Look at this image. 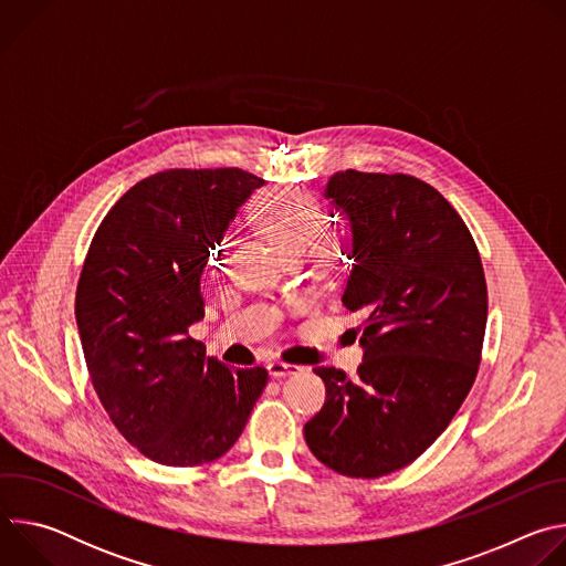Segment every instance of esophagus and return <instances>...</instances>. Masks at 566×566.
Here are the masks:
<instances>
[{"instance_id":"obj_1","label":"esophagus","mask_w":566,"mask_h":566,"mask_svg":"<svg viewBox=\"0 0 566 566\" xmlns=\"http://www.w3.org/2000/svg\"><path fill=\"white\" fill-rule=\"evenodd\" d=\"M266 369H269V374H271L273 378H284V376H293V374H297V371H300V367H297V365H289V363H282V360H273V363H269V365H266Z\"/></svg>"}]
</instances>
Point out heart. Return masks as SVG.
Listing matches in <instances>:
<instances>
[{
    "label": "heart",
    "mask_w": 566,
    "mask_h": 566,
    "mask_svg": "<svg viewBox=\"0 0 566 566\" xmlns=\"http://www.w3.org/2000/svg\"><path fill=\"white\" fill-rule=\"evenodd\" d=\"M258 221L284 258H302L311 248V260L317 269H329L340 260L343 241L336 234H319L322 214L319 201L300 190L264 195L258 201Z\"/></svg>",
    "instance_id": "1"
}]
</instances>
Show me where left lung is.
I'll return each instance as SVG.
<instances>
[{"mask_svg": "<svg viewBox=\"0 0 566 566\" xmlns=\"http://www.w3.org/2000/svg\"><path fill=\"white\" fill-rule=\"evenodd\" d=\"M325 197L352 230L343 304L365 315L356 378L315 367L327 400L304 426L317 461L358 479L406 468L448 428L481 360L489 291L457 210L408 175L336 172Z\"/></svg>", "mask_w": 566, "mask_h": 566, "instance_id": "8db88e82", "label": "left lung"}]
</instances>
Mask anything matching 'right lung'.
<instances>
[{"label":"right lung","mask_w":566,"mask_h":566,"mask_svg":"<svg viewBox=\"0 0 566 566\" xmlns=\"http://www.w3.org/2000/svg\"><path fill=\"white\" fill-rule=\"evenodd\" d=\"M260 186L239 168L158 172L94 234L75 291L80 343L109 419L156 463L226 454L266 387L264 367L228 369L188 334L203 317L210 251Z\"/></svg>","instance_id":"right-lung-1"}]
</instances>
